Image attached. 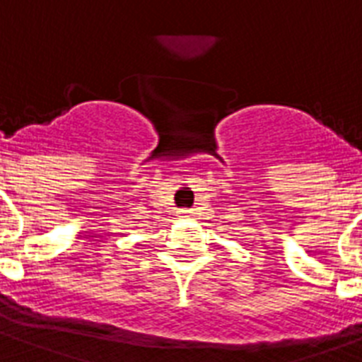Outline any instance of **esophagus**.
<instances>
[{"mask_svg":"<svg viewBox=\"0 0 362 362\" xmlns=\"http://www.w3.org/2000/svg\"><path fill=\"white\" fill-rule=\"evenodd\" d=\"M193 214H195L193 210H180V217H191Z\"/></svg>","mask_w":362,"mask_h":362,"instance_id":"obj_1","label":"esophagus"}]
</instances>
